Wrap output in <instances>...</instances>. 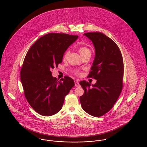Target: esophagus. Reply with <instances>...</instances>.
<instances>
[{
    "instance_id": "1",
    "label": "esophagus",
    "mask_w": 147,
    "mask_h": 147,
    "mask_svg": "<svg viewBox=\"0 0 147 147\" xmlns=\"http://www.w3.org/2000/svg\"><path fill=\"white\" fill-rule=\"evenodd\" d=\"M75 86H79V82L78 80H75Z\"/></svg>"
}]
</instances>
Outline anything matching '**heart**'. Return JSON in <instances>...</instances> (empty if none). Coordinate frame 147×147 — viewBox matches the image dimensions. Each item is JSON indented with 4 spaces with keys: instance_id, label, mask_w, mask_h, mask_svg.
Masks as SVG:
<instances>
[{
    "instance_id": "1",
    "label": "heart",
    "mask_w": 147,
    "mask_h": 147,
    "mask_svg": "<svg viewBox=\"0 0 147 147\" xmlns=\"http://www.w3.org/2000/svg\"><path fill=\"white\" fill-rule=\"evenodd\" d=\"M78 50H79V53L80 54V55H82V57H84L85 55H91V54H92V51H91V49L86 46H85V45H81L78 48ZM69 51L68 50H67L64 54V56H63V59H66L69 56ZM75 74L78 75H80V73H79V72L78 71H76L75 72Z\"/></svg>"
}]
</instances>
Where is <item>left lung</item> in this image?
Segmentation results:
<instances>
[{"mask_svg": "<svg viewBox=\"0 0 147 147\" xmlns=\"http://www.w3.org/2000/svg\"><path fill=\"white\" fill-rule=\"evenodd\" d=\"M84 35L94 45L96 55L88 77L97 80L94 85L82 81L84 89L80 101L88 114L99 117L109 111L115 104L123 88L124 65L118 45L100 32L85 33Z\"/></svg>", "mask_w": 147, "mask_h": 147, "instance_id": "8db88e82", "label": "left lung"}]
</instances>
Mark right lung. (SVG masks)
<instances>
[{
    "mask_svg": "<svg viewBox=\"0 0 147 147\" xmlns=\"http://www.w3.org/2000/svg\"><path fill=\"white\" fill-rule=\"evenodd\" d=\"M78 36L51 33L40 38L28 51L20 71L24 95L39 114L51 116L62 107L65 97L75 85L64 76L59 81L52 76L51 69L62 62L63 54Z\"/></svg>",
    "mask_w": 147,
    "mask_h": 147,
    "instance_id": "right-lung-1",
    "label": "right lung"
}]
</instances>
